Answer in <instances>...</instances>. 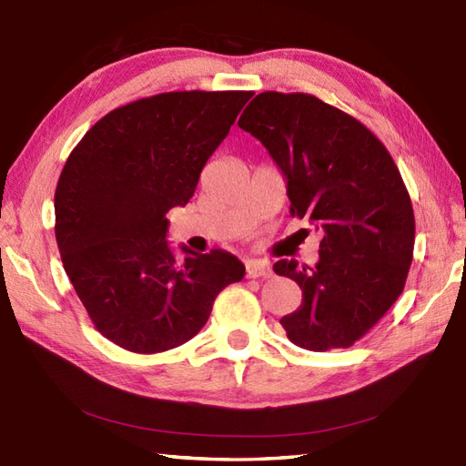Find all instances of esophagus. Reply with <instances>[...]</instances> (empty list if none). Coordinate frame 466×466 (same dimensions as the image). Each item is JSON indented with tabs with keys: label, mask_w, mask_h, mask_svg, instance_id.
I'll return each instance as SVG.
<instances>
[{
	"label": "esophagus",
	"mask_w": 466,
	"mask_h": 466,
	"mask_svg": "<svg viewBox=\"0 0 466 466\" xmlns=\"http://www.w3.org/2000/svg\"><path fill=\"white\" fill-rule=\"evenodd\" d=\"M273 275V268L271 263L265 261V259H253V261H247V277L251 279H267Z\"/></svg>",
	"instance_id": "1"
}]
</instances>
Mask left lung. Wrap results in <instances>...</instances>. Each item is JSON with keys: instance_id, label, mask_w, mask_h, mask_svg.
Wrapping results in <instances>:
<instances>
[{"instance_id": "left-lung-1", "label": "left lung", "mask_w": 466, "mask_h": 466, "mask_svg": "<svg viewBox=\"0 0 466 466\" xmlns=\"http://www.w3.org/2000/svg\"><path fill=\"white\" fill-rule=\"evenodd\" d=\"M237 126L283 171L291 215L325 233L315 267L273 265L303 291L281 319L289 340L350 347L397 301L412 263L415 215L395 161L363 123L309 93H259Z\"/></svg>"}]
</instances>
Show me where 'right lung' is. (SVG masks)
Returning <instances> with one entry per match:
<instances>
[{
  "instance_id": "1",
  "label": "right lung",
  "mask_w": 466,
  "mask_h": 466,
  "mask_svg": "<svg viewBox=\"0 0 466 466\" xmlns=\"http://www.w3.org/2000/svg\"><path fill=\"white\" fill-rule=\"evenodd\" d=\"M253 91H169L109 111L69 153L56 189L61 261L93 325L131 353L187 343L245 265L213 249L175 261L167 213L185 207L201 169Z\"/></svg>"
}]
</instances>
